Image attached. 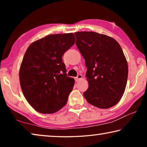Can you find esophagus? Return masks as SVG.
Wrapping results in <instances>:
<instances>
[{"mask_svg": "<svg viewBox=\"0 0 147 147\" xmlns=\"http://www.w3.org/2000/svg\"><path fill=\"white\" fill-rule=\"evenodd\" d=\"M81 79H82V75H81V74H78V75L75 78V80L76 82H78Z\"/></svg>", "mask_w": 147, "mask_h": 147, "instance_id": "obj_1", "label": "esophagus"}]
</instances>
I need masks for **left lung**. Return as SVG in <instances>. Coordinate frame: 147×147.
I'll return each mask as SVG.
<instances>
[{"instance_id":"8db88e82","label":"left lung","mask_w":147,"mask_h":147,"mask_svg":"<svg viewBox=\"0 0 147 147\" xmlns=\"http://www.w3.org/2000/svg\"><path fill=\"white\" fill-rule=\"evenodd\" d=\"M76 44L87 67L89 88L84 96L100 109L116 105L123 96L128 73V63L115 39L94 32H78Z\"/></svg>"}]
</instances>
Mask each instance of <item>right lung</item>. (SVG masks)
I'll use <instances>...</instances> for the list:
<instances>
[{"label": "right lung", "mask_w": 147, "mask_h": 147, "mask_svg": "<svg viewBox=\"0 0 147 147\" xmlns=\"http://www.w3.org/2000/svg\"><path fill=\"white\" fill-rule=\"evenodd\" d=\"M73 33L49 35L27 49L19 69L24 97L43 114L54 113L65 105L74 79L67 76L62 56L74 44Z\"/></svg>", "instance_id": "right-lung-1"}]
</instances>
